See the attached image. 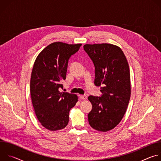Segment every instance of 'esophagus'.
Here are the masks:
<instances>
[{
	"label": "esophagus",
	"instance_id": "esophagus-1",
	"mask_svg": "<svg viewBox=\"0 0 161 161\" xmlns=\"http://www.w3.org/2000/svg\"><path fill=\"white\" fill-rule=\"evenodd\" d=\"M79 97H80V99H81L85 100V99H86L87 96H85V95H80V96H79Z\"/></svg>",
	"mask_w": 161,
	"mask_h": 161
}]
</instances>
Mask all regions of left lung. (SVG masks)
<instances>
[{"label": "left lung", "instance_id": "left-lung-1", "mask_svg": "<svg viewBox=\"0 0 161 161\" xmlns=\"http://www.w3.org/2000/svg\"><path fill=\"white\" fill-rule=\"evenodd\" d=\"M84 50L95 66L96 86L101 87V97L90 96L92 109L88 114L93 129L107 132L122 120L130 97L129 67L121 48L108 43L86 44Z\"/></svg>", "mask_w": 161, "mask_h": 161}]
</instances>
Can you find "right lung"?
<instances>
[{
    "instance_id": "right-lung-1",
    "label": "right lung",
    "mask_w": 161,
    "mask_h": 161,
    "mask_svg": "<svg viewBox=\"0 0 161 161\" xmlns=\"http://www.w3.org/2000/svg\"><path fill=\"white\" fill-rule=\"evenodd\" d=\"M81 44L55 42L37 57L31 74V96L36 115L50 130L64 129L69 122L70 109L78 102L76 94L60 92L66 78L69 59Z\"/></svg>"
}]
</instances>
